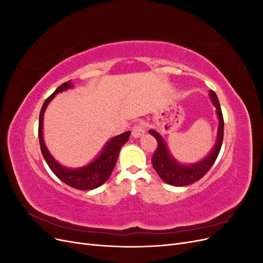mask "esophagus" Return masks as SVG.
I'll list each match as a JSON object with an SVG mask.
<instances>
[{"mask_svg": "<svg viewBox=\"0 0 263 263\" xmlns=\"http://www.w3.org/2000/svg\"><path fill=\"white\" fill-rule=\"evenodd\" d=\"M145 133H146V130L144 128V126H142L141 124L135 125L134 128L132 129V135H133V137H135V138H139L141 136H144Z\"/></svg>", "mask_w": 263, "mask_h": 263, "instance_id": "esophagus-1", "label": "esophagus"}]
</instances>
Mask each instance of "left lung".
<instances>
[{
  "instance_id": "8db88e82",
  "label": "left lung",
  "mask_w": 263,
  "mask_h": 263,
  "mask_svg": "<svg viewBox=\"0 0 263 263\" xmlns=\"http://www.w3.org/2000/svg\"><path fill=\"white\" fill-rule=\"evenodd\" d=\"M210 98L215 108H216V114L218 118V128L216 142H215V145L213 149L210 151V154L204 157L202 160L191 164H183L179 162L177 159L170 154L168 145H166V142L164 141L161 135L157 130H149V134L153 135L158 142V147L153 158H151V162H153V165L156 172L158 173V176L170 185L185 186L192 184V183L198 181L202 177L205 176L206 172L211 169V166L217 159V156L221 148L222 138H224V118H222L221 109L216 93L211 90Z\"/></svg>"
}]
</instances>
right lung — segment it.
Instances as JSON below:
<instances>
[{
  "label": "right lung",
  "instance_id": "1",
  "mask_svg": "<svg viewBox=\"0 0 263 263\" xmlns=\"http://www.w3.org/2000/svg\"><path fill=\"white\" fill-rule=\"evenodd\" d=\"M74 85L71 81L65 82L57 87L50 97L47 99L42 107L41 114H39V125H38V138L41 144L42 154L45 158L47 164L49 165L51 171L59 178L62 182H65L71 187L78 190H93L101 186L107 181L110 173H112L114 166L117 162L119 151L121 148L129 139L130 132H125L121 135L110 138L104 147L102 148L101 153L95 157L93 160L80 168H67V166L59 163L52 155L49 153L48 148L46 147L44 136H43V127H44V114L51 100L58 93L65 92L69 89H73Z\"/></svg>",
  "mask_w": 263,
  "mask_h": 263
}]
</instances>
